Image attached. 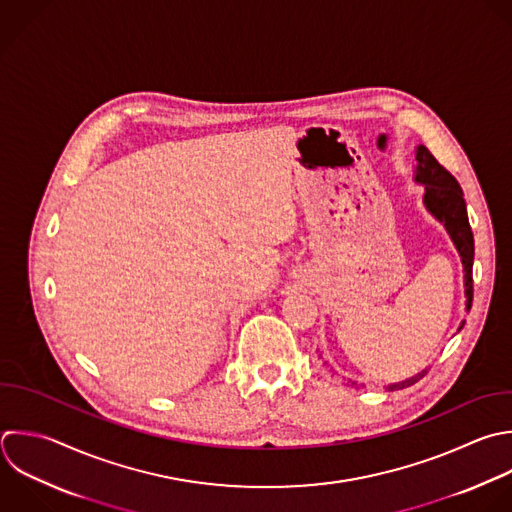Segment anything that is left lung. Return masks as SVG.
I'll return each instance as SVG.
<instances>
[{
    "mask_svg": "<svg viewBox=\"0 0 512 512\" xmlns=\"http://www.w3.org/2000/svg\"><path fill=\"white\" fill-rule=\"evenodd\" d=\"M416 170H414V182L420 184L424 188V198L422 204L424 208L446 228L458 256L462 262V270H464V298H466V312L472 306V262H474V238H472V230L468 224V214H466V202H464V194L462 188L458 186V182L454 180V176L450 172H446L436 158L424 148V146H416ZM464 326V322L458 326V330ZM318 358H322V354H318ZM322 364L328 366V362L322 358ZM332 376L336 374L330 368ZM426 374V370L402 380V382H394L384 386L386 392H394V390H402L412 386L414 382H418L422 376ZM356 384V382H352Z\"/></svg>",
    "mask_w": 512,
    "mask_h": 512,
    "instance_id": "obj_1",
    "label": "left lung"
}]
</instances>
